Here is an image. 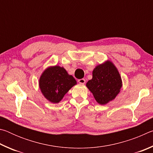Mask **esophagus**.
<instances>
[{
  "label": "esophagus",
  "mask_w": 153,
  "mask_h": 153,
  "mask_svg": "<svg viewBox=\"0 0 153 153\" xmlns=\"http://www.w3.org/2000/svg\"><path fill=\"white\" fill-rule=\"evenodd\" d=\"M78 82L79 83V84H85V82H86V80H85L84 78L79 79H78Z\"/></svg>",
  "instance_id": "esophagus-1"
}]
</instances>
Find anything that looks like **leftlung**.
<instances>
[{"label":"left lung","mask_w":153,"mask_h":153,"mask_svg":"<svg viewBox=\"0 0 153 153\" xmlns=\"http://www.w3.org/2000/svg\"><path fill=\"white\" fill-rule=\"evenodd\" d=\"M121 86L120 75L110 61L96 67L92 72V79L86 84L96 100L100 105L107 104L113 100L120 92Z\"/></svg>","instance_id":"1"}]
</instances>
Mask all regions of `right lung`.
Segmentation results:
<instances>
[{"label":"right lung","instance_id":"add662e5","mask_svg":"<svg viewBox=\"0 0 153 153\" xmlns=\"http://www.w3.org/2000/svg\"><path fill=\"white\" fill-rule=\"evenodd\" d=\"M75 84L76 81L74 77L59 66L49 67L43 72L39 81L41 92L46 99L53 103L60 102Z\"/></svg>","mask_w":153,"mask_h":153}]
</instances>
